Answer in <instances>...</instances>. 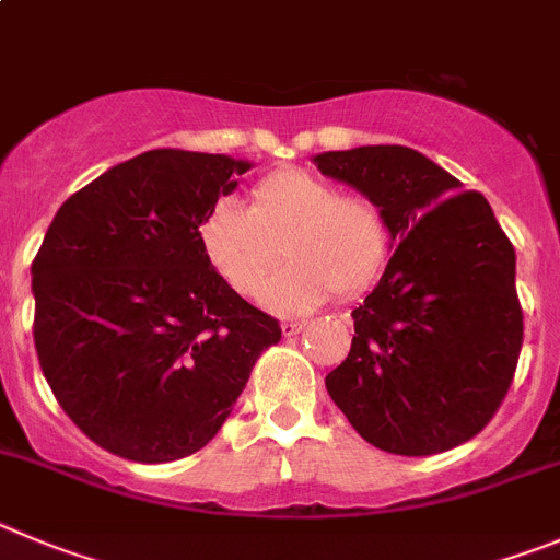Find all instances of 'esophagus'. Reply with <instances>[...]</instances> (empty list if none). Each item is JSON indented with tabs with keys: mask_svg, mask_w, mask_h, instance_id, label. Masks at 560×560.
Returning <instances> with one entry per match:
<instances>
[{
	"mask_svg": "<svg viewBox=\"0 0 560 560\" xmlns=\"http://www.w3.org/2000/svg\"><path fill=\"white\" fill-rule=\"evenodd\" d=\"M305 327V322H296V319H285L283 325H280V330H283V336H296V332Z\"/></svg>",
	"mask_w": 560,
	"mask_h": 560,
	"instance_id": "obj_1",
	"label": "esophagus"
}]
</instances>
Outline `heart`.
I'll return each mask as SVG.
<instances>
[{
	"label": "heart",
	"instance_id": "obj_1",
	"mask_svg": "<svg viewBox=\"0 0 560 560\" xmlns=\"http://www.w3.org/2000/svg\"><path fill=\"white\" fill-rule=\"evenodd\" d=\"M271 277L264 302L277 311H307L377 283L392 253L386 210L366 194H338L307 168H280L255 183L246 210L219 202L199 222V249L230 291L255 296Z\"/></svg>",
	"mask_w": 560,
	"mask_h": 560
}]
</instances>
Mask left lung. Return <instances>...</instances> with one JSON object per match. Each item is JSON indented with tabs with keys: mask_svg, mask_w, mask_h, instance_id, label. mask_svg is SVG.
<instances>
[{
	"mask_svg": "<svg viewBox=\"0 0 560 560\" xmlns=\"http://www.w3.org/2000/svg\"><path fill=\"white\" fill-rule=\"evenodd\" d=\"M386 210L397 241L381 283L352 311L350 355L327 392L372 447L435 455L478 435L522 350L516 253L483 194L408 147L314 158Z\"/></svg>",
	"mask_w": 560,
	"mask_h": 560,
	"instance_id": "8db88e82",
	"label": "left lung"
}]
</instances>
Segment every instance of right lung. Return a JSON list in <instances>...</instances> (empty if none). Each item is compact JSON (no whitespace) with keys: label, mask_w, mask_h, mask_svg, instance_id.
I'll list each match as a JSON object with an SVG mask.
<instances>
[{"label":"right lung","mask_w":560,"mask_h":560,"mask_svg":"<svg viewBox=\"0 0 560 560\" xmlns=\"http://www.w3.org/2000/svg\"><path fill=\"white\" fill-rule=\"evenodd\" d=\"M249 168L152 150L71 194L33 260V338L71 422L138 464L208 444L280 322L219 280L199 222Z\"/></svg>","instance_id":"1"}]
</instances>
